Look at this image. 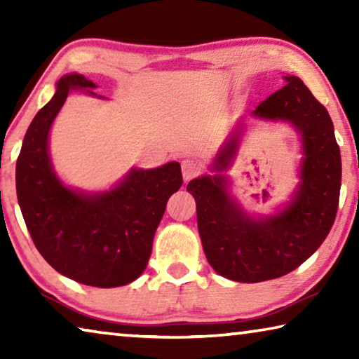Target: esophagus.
<instances>
[{"label":"esophagus","instance_id":"1","mask_svg":"<svg viewBox=\"0 0 359 359\" xmlns=\"http://www.w3.org/2000/svg\"><path fill=\"white\" fill-rule=\"evenodd\" d=\"M201 172H203L201 163L193 161V160H185L184 163H182V175H184L185 182L198 177V175Z\"/></svg>","mask_w":359,"mask_h":359}]
</instances>
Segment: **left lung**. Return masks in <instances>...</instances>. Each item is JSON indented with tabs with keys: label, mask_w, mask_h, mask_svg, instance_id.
Here are the masks:
<instances>
[{
	"label": "left lung",
	"mask_w": 359,
	"mask_h": 359,
	"mask_svg": "<svg viewBox=\"0 0 359 359\" xmlns=\"http://www.w3.org/2000/svg\"><path fill=\"white\" fill-rule=\"evenodd\" d=\"M282 79L283 87L261 101L253 114L290 120L302 136V184L290 208L253 222L229 201L220 175L194 179L187 185L196 201L205 258L229 280L257 283L294 271L317 252L336 220L342 161L332 120L299 77ZM236 149L238 136H231L215 168L226 166Z\"/></svg>",
	"instance_id": "left-lung-1"
}]
</instances>
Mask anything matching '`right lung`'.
I'll return each mask as SVG.
<instances>
[{"instance_id": "obj_1", "label": "right lung", "mask_w": 359, "mask_h": 359, "mask_svg": "<svg viewBox=\"0 0 359 359\" xmlns=\"http://www.w3.org/2000/svg\"><path fill=\"white\" fill-rule=\"evenodd\" d=\"M95 87L81 74L60 79L23 137L15 187L29 236L47 263L79 283L112 288L136 280L147 267L168 199L184 180L172 161L133 169L117 188L95 196L62 185L48 160V130L71 88Z\"/></svg>"}]
</instances>
